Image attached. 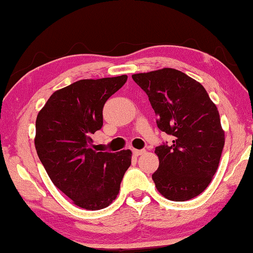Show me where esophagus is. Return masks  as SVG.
<instances>
[{
    "mask_svg": "<svg viewBox=\"0 0 253 253\" xmlns=\"http://www.w3.org/2000/svg\"><path fill=\"white\" fill-rule=\"evenodd\" d=\"M143 153H145V150H133V154L135 155V156H138V155H142Z\"/></svg>",
    "mask_w": 253,
    "mask_h": 253,
    "instance_id": "obj_1",
    "label": "esophagus"
}]
</instances>
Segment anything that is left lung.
Segmentation results:
<instances>
[{
  "label": "left lung",
  "mask_w": 253,
  "mask_h": 253,
  "mask_svg": "<svg viewBox=\"0 0 253 253\" xmlns=\"http://www.w3.org/2000/svg\"><path fill=\"white\" fill-rule=\"evenodd\" d=\"M155 111L160 130L172 143L155 147L159 169L152 174L167 199L184 202L213 179L225 143L217 108L202 84L174 69L131 75Z\"/></svg>",
  "instance_id": "8db88e82"
}]
</instances>
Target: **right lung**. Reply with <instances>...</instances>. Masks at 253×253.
Returning a JSON list of instances; mask_svg holds the SVG:
<instances>
[{
	"instance_id": "add662e5",
	"label": "right lung",
	"mask_w": 253,
	"mask_h": 253,
	"mask_svg": "<svg viewBox=\"0 0 253 253\" xmlns=\"http://www.w3.org/2000/svg\"><path fill=\"white\" fill-rule=\"evenodd\" d=\"M126 81L127 75L76 81L55 91L36 120L40 162L55 186L84 210L109 206L131 163L130 150L91 147V135L103 125V106Z\"/></svg>"
}]
</instances>
